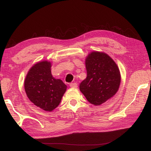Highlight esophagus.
I'll return each mask as SVG.
<instances>
[{
	"instance_id": "1",
	"label": "esophagus",
	"mask_w": 151,
	"mask_h": 151,
	"mask_svg": "<svg viewBox=\"0 0 151 151\" xmlns=\"http://www.w3.org/2000/svg\"><path fill=\"white\" fill-rule=\"evenodd\" d=\"M70 87L73 88H76L78 87V85L76 83H70Z\"/></svg>"
}]
</instances>
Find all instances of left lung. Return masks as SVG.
Listing matches in <instances>:
<instances>
[{"label":"left lung","instance_id":"1","mask_svg":"<svg viewBox=\"0 0 151 151\" xmlns=\"http://www.w3.org/2000/svg\"><path fill=\"white\" fill-rule=\"evenodd\" d=\"M87 77L81 83L80 91L87 101L99 106L113 97L120 84L117 64L108 55L93 52L85 60Z\"/></svg>","mask_w":151,"mask_h":151}]
</instances>
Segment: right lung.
I'll use <instances>...</instances> for the list:
<instances>
[{
  "label": "right lung",
  "mask_w": 151,
  "mask_h": 151,
  "mask_svg": "<svg viewBox=\"0 0 151 151\" xmlns=\"http://www.w3.org/2000/svg\"><path fill=\"white\" fill-rule=\"evenodd\" d=\"M24 87L30 101L46 111L58 106L67 87L60 79L52 76L51 64L47 61L40 62L32 67Z\"/></svg>",
  "instance_id": "obj_1"
}]
</instances>
